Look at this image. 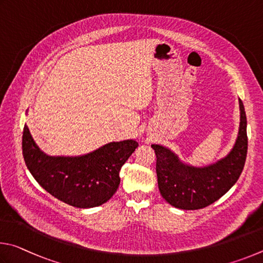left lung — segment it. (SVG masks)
Instances as JSON below:
<instances>
[{"label": "left lung", "instance_id": "8db88e82", "mask_svg": "<svg viewBox=\"0 0 263 263\" xmlns=\"http://www.w3.org/2000/svg\"><path fill=\"white\" fill-rule=\"evenodd\" d=\"M240 126L232 150L227 157L204 167L182 163L167 148L153 144L157 163L158 188L163 199L183 210H196L208 206L230 191L240 177L247 156V120L245 107L239 99Z\"/></svg>", "mask_w": 263, "mask_h": 263}]
</instances>
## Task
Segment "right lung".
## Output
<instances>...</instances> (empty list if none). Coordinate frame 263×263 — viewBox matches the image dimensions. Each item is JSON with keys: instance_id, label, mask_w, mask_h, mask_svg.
<instances>
[{"instance_id": "1", "label": "right lung", "mask_w": 263, "mask_h": 263, "mask_svg": "<svg viewBox=\"0 0 263 263\" xmlns=\"http://www.w3.org/2000/svg\"><path fill=\"white\" fill-rule=\"evenodd\" d=\"M139 143L110 142L90 154L64 157L48 156L23 130L22 149L27 168L50 195L76 208H93L107 202L120 185L119 172Z\"/></svg>"}]
</instances>
